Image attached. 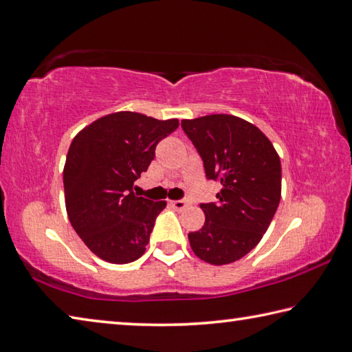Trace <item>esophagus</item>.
Returning a JSON list of instances; mask_svg holds the SVG:
<instances>
[{
    "instance_id": "esophagus-1",
    "label": "esophagus",
    "mask_w": 352,
    "mask_h": 352,
    "mask_svg": "<svg viewBox=\"0 0 352 352\" xmlns=\"http://www.w3.org/2000/svg\"><path fill=\"white\" fill-rule=\"evenodd\" d=\"M170 206L174 208V210H177V211H183L184 208L188 206V201L186 200H172L170 201Z\"/></svg>"
}]
</instances>
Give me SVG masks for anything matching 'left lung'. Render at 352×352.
I'll list each match as a JSON object with an SVG mask.
<instances>
[{
  "instance_id": "left-lung-1",
  "label": "left lung",
  "mask_w": 352,
  "mask_h": 352,
  "mask_svg": "<svg viewBox=\"0 0 352 352\" xmlns=\"http://www.w3.org/2000/svg\"><path fill=\"white\" fill-rule=\"evenodd\" d=\"M217 201L201 204L205 225L189 233L192 252L212 265L231 264L258 245L281 200V162L261 130L233 115L183 119Z\"/></svg>"
}]
</instances>
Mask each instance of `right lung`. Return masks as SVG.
Masks as SVG:
<instances>
[{
	"label": "right lung",
	"mask_w": 352,
	"mask_h": 352,
	"mask_svg": "<svg viewBox=\"0 0 352 352\" xmlns=\"http://www.w3.org/2000/svg\"><path fill=\"white\" fill-rule=\"evenodd\" d=\"M177 127L178 119L118 111L74 136L63 169L65 204L76 233L100 259L129 264L144 254L166 201L138 197L133 183Z\"/></svg>",
	"instance_id": "1"
}]
</instances>
